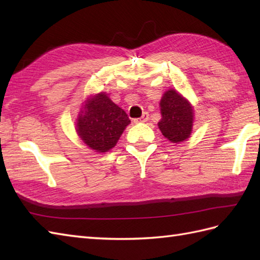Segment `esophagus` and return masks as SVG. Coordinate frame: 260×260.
I'll use <instances>...</instances> for the list:
<instances>
[{"label": "esophagus", "instance_id": "obj_1", "mask_svg": "<svg viewBox=\"0 0 260 260\" xmlns=\"http://www.w3.org/2000/svg\"><path fill=\"white\" fill-rule=\"evenodd\" d=\"M148 120V114L147 113H143V115L141 116L140 118H135L134 119V123H146Z\"/></svg>", "mask_w": 260, "mask_h": 260}]
</instances>
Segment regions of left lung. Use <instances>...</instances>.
I'll list each match as a JSON object with an SVG mask.
<instances>
[{
    "label": "left lung",
    "instance_id": "1",
    "mask_svg": "<svg viewBox=\"0 0 260 260\" xmlns=\"http://www.w3.org/2000/svg\"><path fill=\"white\" fill-rule=\"evenodd\" d=\"M159 107L162 118L157 126L164 137L176 144L189 139L194 120L191 103L175 89H169L163 93Z\"/></svg>",
    "mask_w": 260,
    "mask_h": 260
}]
</instances>
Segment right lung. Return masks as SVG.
Instances as JSON below:
<instances>
[{
  "mask_svg": "<svg viewBox=\"0 0 260 260\" xmlns=\"http://www.w3.org/2000/svg\"><path fill=\"white\" fill-rule=\"evenodd\" d=\"M129 123L124 110L106 92H99L82 103L76 119V132L88 147L105 153L116 145Z\"/></svg>",
  "mask_w": 260,
  "mask_h": 260,
  "instance_id": "right-lung-1",
  "label": "right lung"
}]
</instances>
